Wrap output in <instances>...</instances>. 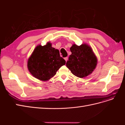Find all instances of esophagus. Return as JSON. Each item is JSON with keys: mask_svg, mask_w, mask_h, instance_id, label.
Returning a JSON list of instances; mask_svg holds the SVG:
<instances>
[{"mask_svg": "<svg viewBox=\"0 0 125 125\" xmlns=\"http://www.w3.org/2000/svg\"><path fill=\"white\" fill-rule=\"evenodd\" d=\"M64 59H65V60H66V62H67V61L68 60V58L67 57H65V58H64Z\"/></svg>", "mask_w": 125, "mask_h": 125, "instance_id": "esophagus-1", "label": "esophagus"}]
</instances>
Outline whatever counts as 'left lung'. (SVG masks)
<instances>
[{"instance_id":"left-lung-1","label":"left lung","mask_w":125,"mask_h":125,"mask_svg":"<svg viewBox=\"0 0 125 125\" xmlns=\"http://www.w3.org/2000/svg\"><path fill=\"white\" fill-rule=\"evenodd\" d=\"M71 54L66 66L71 73L79 78H83L91 73L95 68L97 59L92 50L88 45L80 46L73 44L70 47Z\"/></svg>"}]
</instances>
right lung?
I'll return each mask as SVG.
<instances>
[{"label": "right lung", "instance_id": "right-lung-1", "mask_svg": "<svg viewBox=\"0 0 125 125\" xmlns=\"http://www.w3.org/2000/svg\"><path fill=\"white\" fill-rule=\"evenodd\" d=\"M65 64L59 51L52 47L48 42L46 45H39L35 48L28 59V68L35 78L46 81L54 76L57 71Z\"/></svg>", "mask_w": 125, "mask_h": 125}]
</instances>
